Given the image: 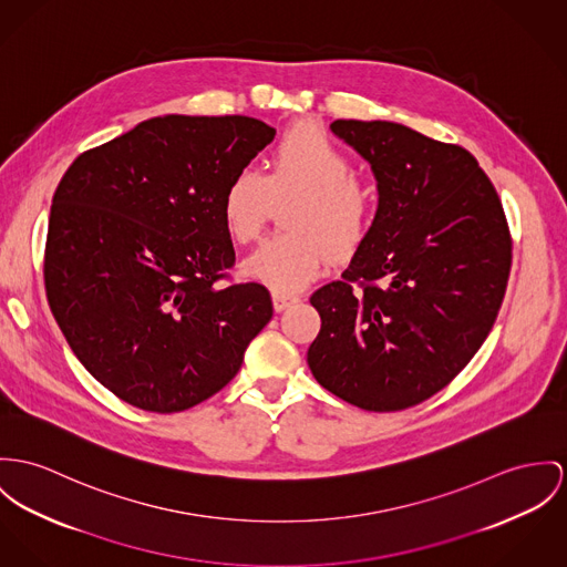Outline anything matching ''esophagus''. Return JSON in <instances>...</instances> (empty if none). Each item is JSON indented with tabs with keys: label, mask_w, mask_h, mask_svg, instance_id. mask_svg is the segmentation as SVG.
<instances>
[{
	"label": "esophagus",
	"mask_w": 567,
	"mask_h": 567,
	"mask_svg": "<svg viewBox=\"0 0 567 567\" xmlns=\"http://www.w3.org/2000/svg\"><path fill=\"white\" fill-rule=\"evenodd\" d=\"M271 300H274V308L276 312L289 308L291 305H296L300 298L298 296H287V293H271Z\"/></svg>",
	"instance_id": "esophagus-1"
}]
</instances>
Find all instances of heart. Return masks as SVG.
<instances>
[{"label": "heart", "mask_w": 567, "mask_h": 567, "mask_svg": "<svg viewBox=\"0 0 567 567\" xmlns=\"http://www.w3.org/2000/svg\"><path fill=\"white\" fill-rule=\"evenodd\" d=\"M353 176L348 153L315 125L287 131L262 175L246 168L233 176L219 216L235 244L261 235L271 203L296 198L285 214L289 233L262 241L244 271L274 293H293L321 274L326 250L337 261L353 255L373 221V196Z\"/></svg>", "instance_id": "b5f03b06"}]
</instances>
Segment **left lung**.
Instances as JSON below:
<instances>
[{"instance_id":"obj_1","label":"left lung","mask_w":567,"mask_h":567,"mask_svg":"<svg viewBox=\"0 0 567 567\" xmlns=\"http://www.w3.org/2000/svg\"><path fill=\"white\" fill-rule=\"evenodd\" d=\"M378 178L380 205L341 280L310 296L321 330L308 367L369 412L442 391L487 339L503 305L512 235L501 198L457 144L389 121H334Z\"/></svg>"}]
</instances>
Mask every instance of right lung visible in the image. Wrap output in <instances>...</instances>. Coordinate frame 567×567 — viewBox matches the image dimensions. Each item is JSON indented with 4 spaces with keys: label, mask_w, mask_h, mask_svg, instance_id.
I'll return each instance as SVG.
<instances>
[{
    "label": "right lung",
    "mask_w": 567,
    "mask_h": 567,
    "mask_svg": "<svg viewBox=\"0 0 567 567\" xmlns=\"http://www.w3.org/2000/svg\"><path fill=\"white\" fill-rule=\"evenodd\" d=\"M274 135L250 116H157L84 151L58 183L47 302L73 353L118 399L189 410L237 375L269 323V291L230 282L219 200Z\"/></svg>",
    "instance_id": "add662e5"
}]
</instances>
